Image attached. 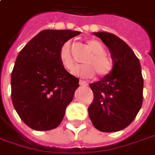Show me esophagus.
Returning a JSON list of instances; mask_svg holds the SVG:
<instances>
[{
  "mask_svg": "<svg viewBox=\"0 0 155 155\" xmlns=\"http://www.w3.org/2000/svg\"><path fill=\"white\" fill-rule=\"evenodd\" d=\"M80 85L81 86H84V87H86V86H87V83L86 82V81H81V80H80Z\"/></svg>",
  "mask_w": 155,
  "mask_h": 155,
  "instance_id": "esophagus-1",
  "label": "esophagus"
}]
</instances>
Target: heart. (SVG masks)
Segmentation results:
<instances>
[{"instance_id":"1","label":"heart","mask_w":155,"mask_h":155,"mask_svg":"<svg viewBox=\"0 0 155 155\" xmlns=\"http://www.w3.org/2000/svg\"><path fill=\"white\" fill-rule=\"evenodd\" d=\"M87 44L93 54L85 60L86 64L74 68L73 74L84 78L93 77L95 73L100 77L109 75L113 69V61L110 56L105 55L104 45L95 39L87 40ZM59 59L61 65L66 69H72L74 62L71 55L69 42H66L61 45L59 51Z\"/></svg>"}]
</instances>
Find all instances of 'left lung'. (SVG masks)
<instances>
[{
  "label": "left lung",
  "mask_w": 155,
  "mask_h": 155,
  "mask_svg": "<svg viewBox=\"0 0 155 155\" xmlns=\"http://www.w3.org/2000/svg\"><path fill=\"white\" fill-rule=\"evenodd\" d=\"M94 34L108 47L113 69L109 75L89 85L94 101L88 107V115L98 130H122L136 118L142 104L140 61L130 47L116 35L104 31Z\"/></svg>",
  "instance_id": "obj_1"
}]
</instances>
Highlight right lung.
I'll use <instances>...</instances> for the list:
<instances>
[{
	"mask_svg": "<svg viewBox=\"0 0 155 155\" xmlns=\"http://www.w3.org/2000/svg\"><path fill=\"white\" fill-rule=\"evenodd\" d=\"M81 31L44 30L16 58L11 75L12 101L19 117L35 130L56 129L71 103L79 79L61 65V45Z\"/></svg>",
	"mask_w": 155,
	"mask_h": 155,
	"instance_id": "1",
	"label": "right lung"
}]
</instances>
